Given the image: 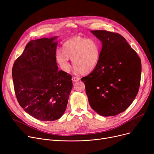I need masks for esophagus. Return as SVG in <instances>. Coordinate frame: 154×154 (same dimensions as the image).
<instances>
[{"mask_svg": "<svg viewBox=\"0 0 154 154\" xmlns=\"http://www.w3.org/2000/svg\"><path fill=\"white\" fill-rule=\"evenodd\" d=\"M72 80L73 82H75L79 81V80H80V78H79V77H74H74H72Z\"/></svg>", "mask_w": 154, "mask_h": 154, "instance_id": "obj_1", "label": "esophagus"}]
</instances>
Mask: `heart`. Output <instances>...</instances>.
<instances>
[{
    "instance_id": "1",
    "label": "heart",
    "mask_w": 154,
    "mask_h": 154,
    "mask_svg": "<svg viewBox=\"0 0 154 154\" xmlns=\"http://www.w3.org/2000/svg\"><path fill=\"white\" fill-rule=\"evenodd\" d=\"M62 52H57L56 60L65 71L71 68L69 59L77 72L88 74L97 66L100 55V46L94 39L80 36L72 37L65 42L62 47Z\"/></svg>"
}]
</instances>
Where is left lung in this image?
Instances as JSON below:
<instances>
[{
	"mask_svg": "<svg viewBox=\"0 0 154 154\" xmlns=\"http://www.w3.org/2000/svg\"><path fill=\"white\" fill-rule=\"evenodd\" d=\"M102 44L99 62L81 79L92 109L98 114L114 116L131 106L139 92L141 60L125 38L107 30H91Z\"/></svg>",
	"mask_w": 154,
	"mask_h": 154,
	"instance_id": "1",
	"label": "left lung"
}]
</instances>
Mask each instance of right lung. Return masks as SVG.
<instances>
[{"instance_id": "right-lung-1", "label": "right lung", "mask_w": 154, "mask_h": 154, "mask_svg": "<svg viewBox=\"0 0 154 154\" xmlns=\"http://www.w3.org/2000/svg\"><path fill=\"white\" fill-rule=\"evenodd\" d=\"M52 38L32 40L15 61L12 78L22 108L38 120L54 121L66 111L73 86L72 76L58 70L57 42Z\"/></svg>"}]
</instances>
